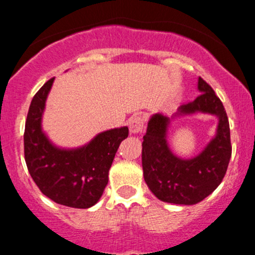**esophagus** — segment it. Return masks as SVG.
<instances>
[{
    "instance_id": "34e87169",
    "label": "esophagus",
    "mask_w": 255,
    "mask_h": 255,
    "mask_svg": "<svg viewBox=\"0 0 255 255\" xmlns=\"http://www.w3.org/2000/svg\"><path fill=\"white\" fill-rule=\"evenodd\" d=\"M144 119L140 115H134L133 118L129 120V131L131 134L141 133L144 129Z\"/></svg>"
}]
</instances>
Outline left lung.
Returning <instances> with one entry per match:
<instances>
[{
  "mask_svg": "<svg viewBox=\"0 0 255 255\" xmlns=\"http://www.w3.org/2000/svg\"><path fill=\"white\" fill-rule=\"evenodd\" d=\"M198 90L200 95L188 104L181 105L176 114L204 113L218 118L217 133L197 157L182 159L172 153L166 141L169 118L154 114L147 124L141 156L144 178L150 191L164 203H200L221 184L229 164L230 128L223 104L204 79L199 78Z\"/></svg>",
  "mask_w": 255,
  "mask_h": 255,
  "instance_id": "8db88e82",
  "label": "left lung"
}]
</instances>
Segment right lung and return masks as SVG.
I'll use <instances>...</instances> for the list:
<instances>
[{
  "label": "right lung",
  "instance_id": "1",
  "mask_svg": "<svg viewBox=\"0 0 255 255\" xmlns=\"http://www.w3.org/2000/svg\"><path fill=\"white\" fill-rule=\"evenodd\" d=\"M54 78L32 99L24 133V152L28 172L44 195L55 203L89 209L101 199L108 184L109 169L128 128H114L96 135L85 146L60 148L42 130L45 101Z\"/></svg>",
  "mask_w": 255,
  "mask_h": 255
}]
</instances>
